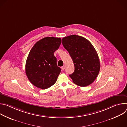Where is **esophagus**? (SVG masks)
Listing matches in <instances>:
<instances>
[{
  "instance_id": "34e87169",
  "label": "esophagus",
  "mask_w": 127,
  "mask_h": 127,
  "mask_svg": "<svg viewBox=\"0 0 127 127\" xmlns=\"http://www.w3.org/2000/svg\"><path fill=\"white\" fill-rule=\"evenodd\" d=\"M61 69L63 70H64L65 69V66H62V67H61Z\"/></svg>"
}]
</instances>
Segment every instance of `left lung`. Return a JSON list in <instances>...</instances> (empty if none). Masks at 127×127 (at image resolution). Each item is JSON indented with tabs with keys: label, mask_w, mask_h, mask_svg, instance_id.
Segmentation results:
<instances>
[{
	"label": "left lung",
	"mask_w": 127,
	"mask_h": 127,
	"mask_svg": "<svg viewBox=\"0 0 127 127\" xmlns=\"http://www.w3.org/2000/svg\"><path fill=\"white\" fill-rule=\"evenodd\" d=\"M62 44L74 63L75 70L69 76L76 85L85 87L92 84L100 70L98 54L88 40L74 34L62 39Z\"/></svg>",
	"instance_id": "left-lung-1"
}]
</instances>
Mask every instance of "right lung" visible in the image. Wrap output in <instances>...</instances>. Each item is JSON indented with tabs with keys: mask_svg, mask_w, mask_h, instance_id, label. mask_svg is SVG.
I'll list each match as a JSON object with an SVG mask.
<instances>
[{
	"mask_svg": "<svg viewBox=\"0 0 127 127\" xmlns=\"http://www.w3.org/2000/svg\"><path fill=\"white\" fill-rule=\"evenodd\" d=\"M61 43L60 38L46 37L36 43L31 50L26 63V73L35 86L45 89L56 82L61 72L54 53Z\"/></svg>",
	"mask_w": 127,
	"mask_h": 127,
	"instance_id": "right-lung-1",
	"label": "right lung"
}]
</instances>
